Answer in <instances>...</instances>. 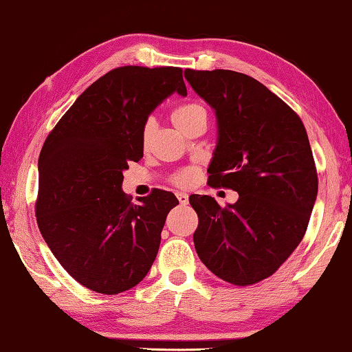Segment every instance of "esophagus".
Listing matches in <instances>:
<instances>
[{"mask_svg": "<svg viewBox=\"0 0 352 352\" xmlns=\"http://www.w3.org/2000/svg\"><path fill=\"white\" fill-rule=\"evenodd\" d=\"M176 197H177V199H179V203H181V204H187V203H188V195H187V193H184V192H177V193H176Z\"/></svg>", "mask_w": 352, "mask_h": 352, "instance_id": "esophagus-1", "label": "esophagus"}]
</instances>
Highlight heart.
Wrapping results in <instances>:
<instances>
[{"mask_svg":"<svg viewBox=\"0 0 352 352\" xmlns=\"http://www.w3.org/2000/svg\"><path fill=\"white\" fill-rule=\"evenodd\" d=\"M199 113H206L203 105L197 104V102H188V104H181L173 108L171 111V121L175 126L179 129L181 132H184L187 129L188 124L192 122V120ZM148 140V137H144V142ZM198 171L195 168H188L181 171L179 175L175 177V182L177 186H190V184L197 179Z\"/></svg>","mask_w":352,"mask_h":352,"instance_id":"heart-1","label":"heart"}]
</instances>
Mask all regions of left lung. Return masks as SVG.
I'll use <instances>...</instances> for the list:
<instances>
[{
  "label": "left lung",
  "instance_id": "8db88e82",
  "mask_svg": "<svg viewBox=\"0 0 352 352\" xmlns=\"http://www.w3.org/2000/svg\"><path fill=\"white\" fill-rule=\"evenodd\" d=\"M186 80L217 118L210 186L239 193L220 208L208 195L188 198L198 214L195 250L231 285L267 278L304 237L318 175L300 118L258 80L234 70L187 69Z\"/></svg>",
  "mask_w": 352,
  "mask_h": 352
}]
</instances>
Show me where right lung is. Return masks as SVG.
Listing matches in <instances>:
<instances>
[{
    "label": "right lung",
    "mask_w": 352,
    "mask_h": 352,
    "mask_svg": "<svg viewBox=\"0 0 352 352\" xmlns=\"http://www.w3.org/2000/svg\"><path fill=\"white\" fill-rule=\"evenodd\" d=\"M173 93L187 96L179 67L113 69L78 96L42 146L41 234L70 277L96 293L142 282L179 204L165 190L133 204L121 188L129 162L143 157L148 116Z\"/></svg>",
    "instance_id": "right-lung-1"
}]
</instances>
